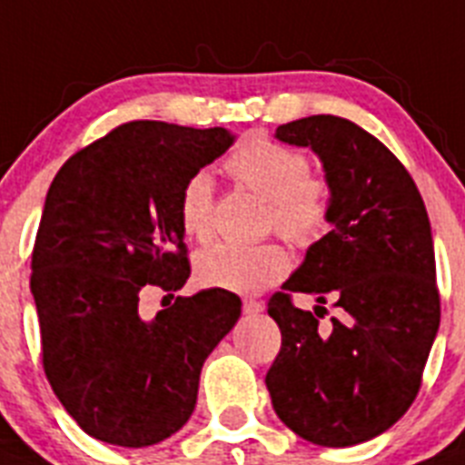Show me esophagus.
<instances>
[{
    "label": "esophagus",
    "mask_w": 465,
    "mask_h": 465,
    "mask_svg": "<svg viewBox=\"0 0 465 465\" xmlns=\"http://www.w3.org/2000/svg\"><path fill=\"white\" fill-rule=\"evenodd\" d=\"M243 311H245V313H262V311H264V302L245 300L243 302Z\"/></svg>",
    "instance_id": "34e87169"
}]
</instances>
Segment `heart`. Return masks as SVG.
Instances as JSON below:
<instances>
[{"label":"heart","mask_w":465,"mask_h":465,"mask_svg":"<svg viewBox=\"0 0 465 465\" xmlns=\"http://www.w3.org/2000/svg\"><path fill=\"white\" fill-rule=\"evenodd\" d=\"M233 183L266 201V227L288 243L311 248L318 243L334 213V192L328 177L311 173L302 149L269 137H250L224 163ZM177 217L187 236L208 241L215 224V187L208 173H193L177 199ZM290 257L278 243H215L196 255V276L208 288L252 294L281 281Z\"/></svg>","instance_id":"b5f03b06"}]
</instances>
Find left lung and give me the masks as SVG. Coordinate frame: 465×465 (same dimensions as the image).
I'll use <instances>...</instances> for the list:
<instances>
[{"mask_svg": "<svg viewBox=\"0 0 465 465\" xmlns=\"http://www.w3.org/2000/svg\"><path fill=\"white\" fill-rule=\"evenodd\" d=\"M311 147L332 184V232L269 300L281 351L266 372L278 419L322 447L377 438L414 402L440 328L430 222L405 165L341 116L316 114L276 128ZM294 292L316 293L317 313ZM332 301L338 313L320 318Z\"/></svg>", "mask_w": 465, "mask_h": 465, "instance_id": "1", "label": "left lung"}]
</instances>
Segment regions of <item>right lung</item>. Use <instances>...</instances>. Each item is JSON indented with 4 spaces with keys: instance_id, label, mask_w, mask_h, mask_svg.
<instances>
[{
    "instance_id": "right-lung-1",
    "label": "right lung",
    "mask_w": 465,
    "mask_h": 465,
    "mask_svg": "<svg viewBox=\"0 0 465 465\" xmlns=\"http://www.w3.org/2000/svg\"><path fill=\"white\" fill-rule=\"evenodd\" d=\"M233 143L227 128L128 121L64 161L32 250L48 383L84 433L107 445L171 438L196 407L205 358L236 325L229 290L177 297L154 321L147 288L175 292L189 266L177 199Z\"/></svg>"
}]
</instances>
